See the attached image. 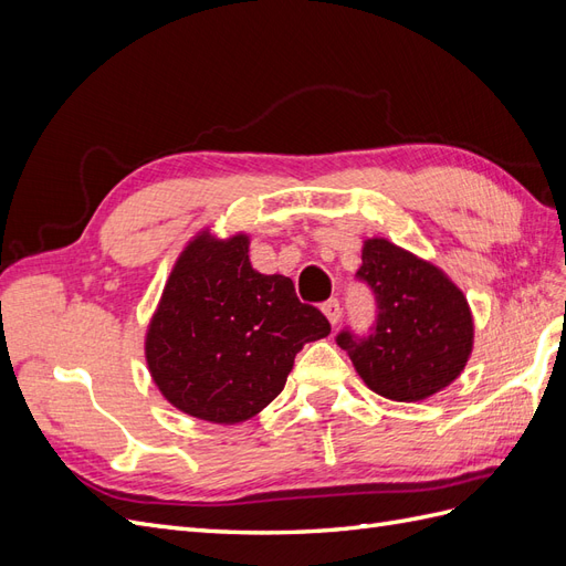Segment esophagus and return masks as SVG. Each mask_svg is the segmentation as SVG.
I'll return each mask as SVG.
<instances>
[{"instance_id": "34e87169", "label": "esophagus", "mask_w": 566, "mask_h": 566, "mask_svg": "<svg viewBox=\"0 0 566 566\" xmlns=\"http://www.w3.org/2000/svg\"><path fill=\"white\" fill-rule=\"evenodd\" d=\"M321 310H323L325 318L331 321V325H337V323H339V316H342V306H339V302H337V300H328V302H325V304L321 306Z\"/></svg>"}]
</instances>
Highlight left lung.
<instances>
[{
	"mask_svg": "<svg viewBox=\"0 0 566 566\" xmlns=\"http://www.w3.org/2000/svg\"><path fill=\"white\" fill-rule=\"evenodd\" d=\"M356 279L370 285L378 318L368 337L337 335L361 380L385 399L422 401L449 387L465 368L474 321L462 290L432 262L368 238Z\"/></svg>",
	"mask_w": 566,
	"mask_h": 566,
	"instance_id": "1",
	"label": "left lung"
}]
</instances>
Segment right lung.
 Segmentation results:
<instances>
[{
  "label": "right lung",
  "instance_id": "add662e5",
  "mask_svg": "<svg viewBox=\"0 0 566 566\" xmlns=\"http://www.w3.org/2000/svg\"><path fill=\"white\" fill-rule=\"evenodd\" d=\"M250 235L200 231L184 248L146 333L163 397L214 424L245 422L285 387L297 352L331 333L287 276L254 271Z\"/></svg>",
  "mask_w": 566,
  "mask_h": 566
}]
</instances>
